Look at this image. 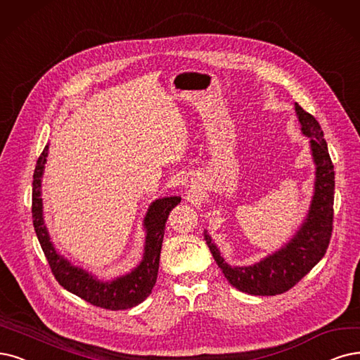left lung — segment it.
I'll list each match as a JSON object with an SVG mask.
<instances>
[{"label": "left lung", "mask_w": 360, "mask_h": 360, "mask_svg": "<svg viewBox=\"0 0 360 360\" xmlns=\"http://www.w3.org/2000/svg\"><path fill=\"white\" fill-rule=\"evenodd\" d=\"M301 133L310 139L314 188L307 215L290 240L273 254L252 265H230L221 257L217 243L205 231L210 254L225 278L238 290L250 295H277L295 286L323 258L332 234L334 219L335 172L328 153L323 130L317 120L295 102Z\"/></svg>", "instance_id": "left-lung-1"}]
</instances>
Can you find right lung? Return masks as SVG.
<instances>
[{"label":"right lung","mask_w":360,"mask_h":360,"mask_svg":"<svg viewBox=\"0 0 360 360\" xmlns=\"http://www.w3.org/2000/svg\"><path fill=\"white\" fill-rule=\"evenodd\" d=\"M49 155V143L39 155L32 181V219L38 242L43 248L50 269L60 286L84 301L106 310H127L141 304L151 294L155 285L160 264V252L165 237L166 221L170 210L181 203V197L172 195L154 200L143 218L145 243L141 262L131 271L103 281L82 267L71 264L60 255L50 240L44 222L41 182Z\"/></svg>","instance_id":"right-lung-1"}]
</instances>
